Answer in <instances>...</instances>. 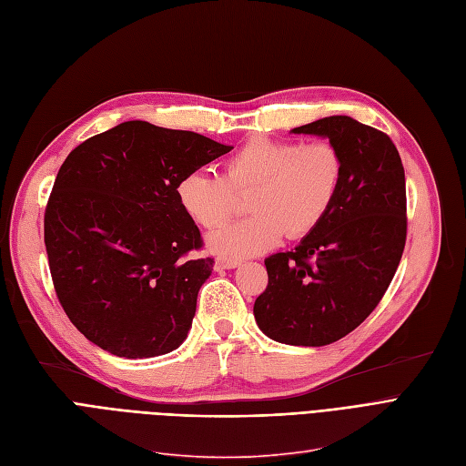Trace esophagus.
Wrapping results in <instances>:
<instances>
[{
  "instance_id": "obj_1",
  "label": "esophagus",
  "mask_w": 466,
  "mask_h": 466,
  "mask_svg": "<svg viewBox=\"0 0 466 466\" xmlns=\"http://www.w3.org/2000/svg\"><path fill=\"white\" fill-rule=\"evenodd\" d=\"M215 265L217 268H236L242 265V259H238V257H218Z\"/></svg>"
}]
</instances>
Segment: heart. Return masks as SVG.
Masks as SVG:
<instances>
[{"mask_svg":"<svg viewBox=\"0 0 466 466\" xmlns=\"http://www.w3.org/2000/svg\"><path fill=\"white\" fill-rule=\"evenodd\" d=\"M343 157L330 142L299 144L255 136L224 163V177L196 170L178 187L184 213L203 228H217L248 196L251 217L209 236L217 253L255 255L315 232L329 217L343 182Z\"/></svg>","mask_w":466,"mask_h":466,"instance_id":"obj_1","label":"heart"}]
</instances>
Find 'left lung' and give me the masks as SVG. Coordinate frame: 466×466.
I'll list each match as a JSON object with an SVG mask.
<instances>
[{
    "label": "left lung",
    "mask_w": 466,
    "mask_h": 466,
    "mask_svg": "<svg viewBox=\"0 0 466 466\" xmlns=\"http://www.w3.org/2000/svg\"><path fill=\"white\" fill-rule=\"evenodd\" d=\"M329 137L343 182L320 227L296 249L265 259L268 286L257 326L288 346L320 348L348 336L384 298L407 238L405 170L390 136L334 115L291 130Z\"/></svg>",
    "instance_id": "8db88e82"
}]
</instances>
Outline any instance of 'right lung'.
<instances>
[{
    "label": "right lung",
    "mask_w": 466,
    "mask_h": 466,
    "mask_svg": "<svg viewBox=\"0 0 466 466\" xmlns=\"http://www.w3.org/2000/svg\"><path fill=\"white\" fill-rule=\"evenodd\" d=\"M232 146L128 120L61 165L44 215L51 280L66 317L116 357L170 353L186 339L213 259L178 201L180 180Z\"/></svg>",
    "instance_id": "add662e5"
}]
</instances>
